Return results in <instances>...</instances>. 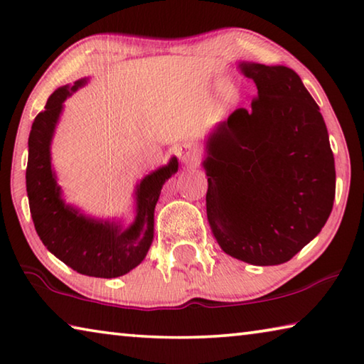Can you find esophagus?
Returning a JSON list of instances; mask_svg holds the SVG:
<instances>
[{
    "label": "esophagus",
    "mask_w": 364,
    "mask_h": 364,
    "mask_svg": "<svg viewBox=\"0 0 364 364\" xmlns=\"http://www.w3.org/2000/svg\"><path fill=\"white\" fill-rule=\"evenodd\" d=\"M176 152H178V157L181 159L183 164L191 165V164H196V161L199 160V149L194 142H189V141L183 142L181 146H178Z\"/></svg>",
    "instance_id": "34e87169"
}]
</instances>
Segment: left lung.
Listing matches in <instances>:
<instances>
[{
  "label": "left lung",
  "instance_id": "8db88e82",
  "mask_svg": "<svg viewBox=\"0 0 364 364\" xmlns=\"http://www.w3.org/2000/svg\"><path fill=\"white\" fill-rule=\"evenodd\" d=\"M257 97L207 141L205 205L227 255L284 264L324 227L336 198V165L319 107L287 66L241 63Z\"/></svg>",
  "mask_w": 364,
  "mask_h": 364
}]
</instances>
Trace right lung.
<instances>
[{"label": "right lung", "mask_w": 364, "mask_h": 364, "mask_svg": "<svg viewBox=\"0 0 364 364\" xmlns=\"http://www.w3.org/2000/svg\"><path fill=\"white\" fill-rule=\"evenodd\" d=\"M84 84L60 87L50 95L43 112L32 123L28 134L26 186L33 227L42 243L60 261L79 274L102 279L128 274L142 262L154 240V210L164 183L178 171V160L147 175L137 186V215L128 230L79 215L65 205L50 164V141L63 102Z\"/></svg>", "instance_id": "obj_1"}]
</instances>
